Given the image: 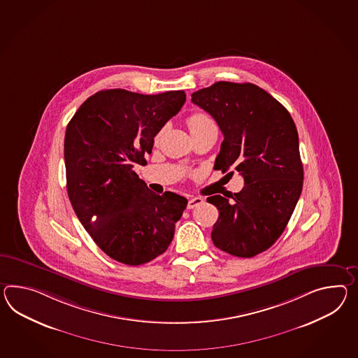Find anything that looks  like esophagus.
I'll list each match as a JSON object with an SVG mask.
<instances>
[{
  "instance_id": "34e87169",
  "label": "esophagus",
  "mask_w": 358,
  "mask_h": 358,
  "mask_svg": "<svg viewBox=\"0 0 358 358\" xmlns=\"http://www.w3.org/2000/svg\"><path fill=\"white\" fill-rule=\"evenodd\" d=\"M203 201H204V199H203V198H199V196L192 198L190 201H187V210H192V208H195L196 206H201Z\"/></svg>"
}]
</instances>
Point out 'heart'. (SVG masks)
I'll list each match as a JSON object with an SVG mask.
<instances>
[{"instance_id":"obj_1","label":"heart","mask_w":358,"mask_h":358,"mask_svg":"<svg viewBox=\"0 0 358 358\" xmlns=\"http://www.w3.org/2000/svg\"><path fill=\"white\" fill-rule=\"evenodd\" d=\"M210 124H213L210 117L203 113H194L187 117V125L190 128V131H198L204 127H208Z\"/></svg>"}]
</instances>
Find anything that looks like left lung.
I'll list each match as a JSON object with an SVG mask.
<instances>
[{"mask_svg":"<svg viewBox=\"0 0 358 358\" xmlns=\"http://www.w3.org/2000/svg\"><path fill=\"white\" fill-rule=\"evenodd\" d=\"M192 101L224 134L215 168L236 169L244 178L231 201L207 198L218 210L212 241L233 256L253 257L277 242L303 190L296 125L275 98L251 83L218 81L194 92Z\"/></svg>","mask_w":358,"mask_h":358,"instance_id":"8db88e82","label":"left lung"}]
</instances>
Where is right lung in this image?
I'll return each instance as SVG.
<instances>
[{
	"label": "right lung",
	"instance_id": "add662e5",
	"mask_svg": "<svg viewBox=\"0 0 358 358\" xmlns=\"http://www.w3.org/2000/svg\"><path fill=\"white\" fill-rule=\"evenodd\" d=\"M186 101L183 90L154 96L125 89L89 96L67 125V192L80 222L116 262L137 266L164 253L187 199L157 195L133 171L148 164L154 137Z\"/></svg>",
	"mask_w": 358,
	"mask_h": 358
}]
</instances>
